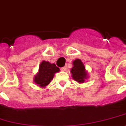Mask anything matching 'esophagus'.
Returning <instances> with one entry per match:
<instances>
[{"label":"esophagus","instance_id":"esophagus-1","mask_svg":"<svg viewBox=\"0 0 126 126\" xmlns=\"http://www.w3.org/2000/svg\"><path fill=\"white\" fill-rule=\"evenodd\" d=\"M61 70H62V71H63V72L66 71V70H67V66H63V67L61 68Z\"/></svg>","mask_w":126,"mask_h":126}]
</instances>
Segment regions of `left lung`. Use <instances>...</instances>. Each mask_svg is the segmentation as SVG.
Wrapping results in <instances>:
<instances>
[{
    "label": "left lung",
    "instance_id": "8db88e82",
    "mask_svg": "<svg viewBox=\"0 0 126 126\" xmlns=\"http://www.w3.org/2000/svg\"><path fill=\"white\" fill-rule=\"evenodd\" d=\"M72 65L70 70L72 79L79 83H84L89 76L83 61L80 59H76L73 61Z\"/></svg>",
    "mask_w": 126,
    "mask_h": 126
}]
</instances>
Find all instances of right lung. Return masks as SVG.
Wrapping results in <instances>:
<instances>
[{"mask_svg":"<svg viewBox=\"0 0 126 126\" xmlns=\"http://www.w3.org/2000/svg\"><path fill=\"white\" fill-rule=\"evenodd\" d=\"M60 71V68L54 63L42 61L39 66L38 72L34 77V83L40 87L46 88L53 79L55 74Z\"/></svg>","mask_w":126,"mask_h":126,"instance_id":"obj_1","label":"right lung"}]
</instances>
